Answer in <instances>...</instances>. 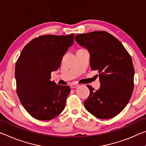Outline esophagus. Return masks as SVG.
<instances>
[{
  "mask_svg": "<svg viewBox=\"0 0 146 146\" xmlns=\"http://www.w3.org/2000/svg\"><path fill=\"white\" fill-rule=\"evenodd\" d=\"M78 86L79 85L76 84V83H71V84H70V87L71 88H77Z\"/></svg>",
  "mask_w": 146,
  "mask_h": 146,
  "instance_id": "34e87169",
  "label": "esophagus"
}]
</instances>
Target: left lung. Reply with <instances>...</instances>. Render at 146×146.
Segmentation results:
<instances>
[{"label":"left lung","mask_w":146,"mask_h":146,"mask_svg":"<svg viewBox=\"0 0 146 146\" xmlns=\"http://www.w3.org/2000/svg\"><path fill=\"white\" fill-rule=\"evenodd\" d=\"M75 39L89 52L90 67L99 73L100 88L88 86L90 96L85 108L98 118H112L124 109L133 93L135 70L130 55L107 32L77 34Z\"/></svg>","instance_id":"1"}]
</instances>
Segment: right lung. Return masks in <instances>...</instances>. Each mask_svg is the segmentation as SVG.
<instances>
[{"mask_svg":"<svg viewBox=\"0 0 146 146\" xmlns=\"http://www.w3.org/2000/svg\"><path fill=\"white\" fill-rule=\"evenodd\" d=\"M74 36H39L21 52L15 69L17 94L34 118L52 119L64 109L71 90L50 81V75L60 66L62 56L73 44Z\"/></svg>","mask_w":146,"mask_h":146,"instance_id":"1","label":"right lung"}]
</instances>
